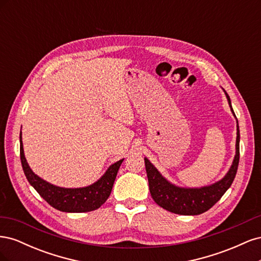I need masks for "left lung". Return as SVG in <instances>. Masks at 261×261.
Returning <instances> with one entry per match:
<instances>
[{
    "mask_svg": "<svg viewBox=\"0 0 261 261\" xmlns=\"http://www.w3.org/2000/svg\"><path fill=\"white\" fill-rule=\"evenodd\" d=\"M232 112L231 100L225 92ZM235 115V114H234ZM240 162V129L238 124L236 137V154L227 174L217 183L201 188H180L172 185L145 158L146 172L149 181V191L152 199L163 209L184 216H197L209 210L224 195L233 183Z\"/></svg>",
    "mask_w": 261,
    "mask_h": 261,
    "instance_id": "left-lung-1",
    "label": "left lung"
}]
</instances>
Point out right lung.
I'll use <instances>...</instances> for the list:
<instances>
[{"label": "right lung", "mask_w": 261, "mask_h": 261, "mask_svg": "<svg viewBox=\"0 0 261 261\" xmlns=\"http://www.w3.org/2000/svg\"><path fill=\"white\" fill-rule=\"evenodd\" d=\"M20 161L23 173L38 194L50 206L63 212H88L100 208L111 194L118 169L124 159L117 161L108 169L106 174L90 186L83 188H62L49 184L31 171L23 154L20 132Z\"/></svg>", "instance_id": "right-lung-1"}]
</instances>
